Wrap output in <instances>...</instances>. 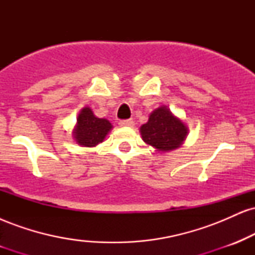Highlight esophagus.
<instances>
[{"label": "esophagus", "instance_id": "1", "mask_svg": "<svg viewBox=\"0 0 255 255\" xmlns=\"http://www.w3.org/2000/svg\"><path fill=\"white\" fill-rule=\"evenodd\" d=\"M119 125L121 126V127H133L134 121L133 120H122V121H120Z\"/></svg>", "mask_w": 255, "mask_h": 255}]
</instances>
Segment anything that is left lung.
I'll return each instance as SVG.
<instances>
[{
  "instance_id": "8db88e82",
  "label": "left lung",
  "mask_w": 255,
  "mask_h": 255,
  "mask_svg": "<svg viewBox=\"0 0 255 255\" xmlns=\"http://www.w3.org/2000/svg\"><path fill=\"white\" fill-rule=\"evenodd\" d=\"M142 140L157 151L176 150L183 144L188 134L186 125L166 107L152 111L148 121L140 127Z\"/></svg>"
}]
</instances>
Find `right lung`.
Returning <instances> with one entry per match:
<instances>
[{
    "mask_svg": "<svg viewBox=\"0 0 255 255\" xmlns=\"http://www.w3.org/2000/svg\"><path fill=\"white\" fill-rule=\"evenodd\" d=\"M111 128L113 125L107 119L97 118L93 111L86 107L79 113L77 126L73 130V137L80 146L93 147L103 141Z\"/></svg>",
    "mask_w": 255,
    "mask_h": 255,
    "instance_id": "add662e5",
    "label": "right lung"
}]
</instances>
